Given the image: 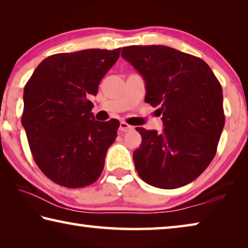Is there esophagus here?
Here are the masks:
<instances>
[{"instance_id": "obj_1", "label": "esophagus", "mask_w": 248, "mask_h": 248, "mask_svg": "<svg viewBox=\"0 0 248 248\" xmlns=\"http://www.w3.org/2000/svg\"><path fill=\"white\" fill-rule=\"evenodd\" d=\"M133 129L132 125L128 124L127 123H124V121H123V123H120V125H119V133H125L128 131H131V130Z\"/></svg>"}]
</instances>
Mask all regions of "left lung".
<instances>
[{
  "instance_id": "8db88e82",
  "label": "left lung",
  "mask_w": 248,
  "mask_h": 248,
  "mask_svg": "<svg viewBox=\"0 0 248 248\" xmlns=\"http://www.w3.org/2000/svg\"><path fill=\"white\" fill-rule=\"evenodd\" d=\"M121 56L145 82V102L164 129L136 128L142 137L133 162L141 179L162 189L195 180L215 157L224 127L220 82L200 58L165 46H130Z\"/></svg>"
}]
</instances>
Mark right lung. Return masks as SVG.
Masks as SVG:
<instances>
[{"mask_svg": "<svg viewBox=\"0 0 248 248\" xmlns=\"http://www.w3.org/2000/svg\"><path fill=\"white\" fill-rule=\"evenodd\" d=\"M120 48L86 49L46 58L24 89L22 124L41 171L58 185L81 188L102 174L119 121L95 120L98 85L118 60Z\"/></svg>", "mask_w": 248, "mask_h": 248, "instance_id": "1", "label": "right lung"}]
</instances>
